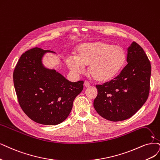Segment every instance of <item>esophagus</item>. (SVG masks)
<instances>
[{"label":"esophagus","instance_id":"obj_1","mask_svg":"<svg viewBox=\"0 0 160 160\" xmlns=\"http://www.w3.org/2000/svg\"><path fill=\"white\" fill-rule=\"evenodd\" d=\"M84 86H85L86 87H89V86H90V83L89 82L85 81V82H84Z\"/></svg>","mask_w":160,"mask_h":160}]
</instances>
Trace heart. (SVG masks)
<instances>
[{
  "mask_svg": "<svg viewBox=\"0 0 160 160\" xmlns=\"http://www.w3.org/2000/svg\"><path fill=\"white\" fill-rule=\"evenodd\" d=\"M76 57H68L67 64L74 72L80 73L83 65L89 66V73L100 82L111 80L119 73L126 61V53L119 45L98 41L79 45Z\"/></svg>",
  "mask_w": 160,
  "mask_h": 160,
  "instance_id": "1",
  "label": "heart"
}]
</instances>
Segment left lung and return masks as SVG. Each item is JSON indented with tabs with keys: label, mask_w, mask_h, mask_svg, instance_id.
I'll return each mask as SVG.
<instances>
[{
	"label": "left lung",
	"mask_w": 160,
	"mask_h": 160,
	"mask_svg": "<svg viewBox=\"0 0 160 160\" xmlns=\"http://www.w3.org/2000/svg\"><path fill=\"white\" fill-rule=\"evenodd\" d=\"M128 64L120 74L102 85H96L93 107L104 119L121 121L129 119L148 98L151 64L143 49L133 41L127 49Z\"/></svg>",
	"instance_id": "8db88e82"
}]
</instances>
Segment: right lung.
<instances>
[{
    "instance_id": "right-lung-1",
    "label": "right lung",
    "mask_w": 160,
    "mask_h": 160,
    "mask_svg": "<svg viewBox=\"0 0 160 160\" xmlns=\"http://www.w3.org/2000/svg\"><path fill=\"white\" fill-rule=\"evenodd\" d=\"M46 52H54L35 47L23 53L14 70V85L18 103L29 118L55 125L68 117L84 81L70 82L55 70L45 68L42 58Z\"/></svg>"
}]
</instances>
